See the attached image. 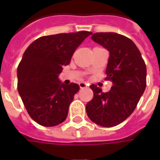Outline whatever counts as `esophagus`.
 Masks as SVG:
<instances>
[{
    "mask_svg": "<svg viewBox=\"0 0 160 160\" xmlns=\"http://www.w3.org/2000/svg\"><path fill=\"white\" fill-rule=\"evenodd\" d=\"M79 85H80V89H84V88L88 87L87 84H86V83H84V82H80V84H79Z\"/></svg>",
    "mask_w": 160,
    "mask_h": 160,
    "instance_id": "esophagus-1",
    "label": "esophagus"
}]
</instances>
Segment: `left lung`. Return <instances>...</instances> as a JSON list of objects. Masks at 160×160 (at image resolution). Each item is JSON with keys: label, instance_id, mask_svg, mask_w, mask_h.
Segmentation results:
<instances>
[{"label": "left lung", "instance_id": "8db88e82", "mask_svg": "<svg viewBox=\"0 0 160 160\" xmlns=\"http://www.w3.org/2000/svg\"><path fill=\"white\" fill-rule=\"evenodd\" d=\"M93 41L109 51L105 80L112 82L109 92L91 85L94 97L86 105L88 117L103 127H113L133 113L146 87V65L135 44L114 32L92 35Z\"/></svg>", "mask_w": 160, "mask_h": 160}]
</instances>
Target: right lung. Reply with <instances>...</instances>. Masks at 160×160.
<instances>
[{
	"instance_id": "right-lung-1",
	"label": "right lung",
	"mask_w": 160,
	"mask_h": 160,
	"mask_svg": "<svg viewBox=\"0 0 160 160\" xmlns=\"http://www.w3.org/2000/svg\"><path fill=\"white\" fill-rule=\"evenodd\" d=\"M91 34L79 31L41 36L25 51L17 68V89L29 115L39 124L55 126L66 119L80 86L62 84L58 75Z\"/></svg>"
}]
</instances>
